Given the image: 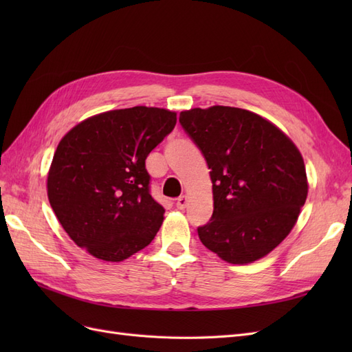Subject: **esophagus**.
<instances>
[{
	"mask_svg": "<svg viewBox=\"0 0 352 352\" xmlns=\"http://www.w3.org/2000/svg\"><path fill=\"white\" fill-rule=\"evenodd\" d=\"M186 204H188V198H186L185 195H182V197H179V198H177V201H176V207H177L179 210H184V208L186 207Z\"/></svg>",
	"mask_w": 352,
	"mask_h": 352,
	"instance_id": "esophagus-1",
	"label": "esophagus"
}]
</instances>
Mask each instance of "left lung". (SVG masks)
<instances>
[{"label":"left lung","mask_w":352,"mask_h":352,"mask_svg":"<svg viewBox=\"0 0 352 352\" xmlns=\"http://www.w3.org/2000/svg\"><path fill=\"white\" fill-rule=\"evenodd\" d=\"M179 123L210 168L214 210L198 236L232 264L267 255L289 235L307 199L302 155L261 116L214 105L182 111Z\"/></svg>","instance_id":"obj_1"}]
</instances>
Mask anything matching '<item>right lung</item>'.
Returning <instances> with one entry per match:
<instances>
[{
    "instance_id": "add662e5",
    "label": "right lung",
    "mask_w": 352,
    "mask_h": 352,
    "mask_svg": "<svg viewBox=\"0 0 352 352\" xmlns=\"http://www.w3.org/2000/svg\"><path fill=\"white\" fill-rule=\"evenodd\" d=\"M176 120L173 111L140 105L89 117L60 141L48 199L78 247L123 261L151 243L164 208L150 194L145 160Z\"/></svg>"
}]
</instances>
